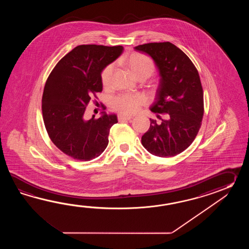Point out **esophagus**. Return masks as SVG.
<instances>
[{"mask_svg":"<svg viewBox=\"0 0 249 249\" xmlns=\"http://www.w3.org/2000/svg\"><path fill=\"white\" fill-rule=\"evenodd\" d=\"M132 118V117H130V116H124V115H118V116H117V119H118V121H128V120H131Z\"/></svg>","mask_w":249,"mask_h":249,"instance_id":"esophagus-1","label":"esophagus"}]
</instances>
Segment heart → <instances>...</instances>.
<instances>
[{"label":"heart","mask_w":249,"mask_h":249,"mask_svg":"<svg viewBox=\"0 0 249 249\" xmlns=\"http://www.w3.org/2000/svg\"><path fill=\"white\" fill-rule=\"evenodd\" d=\"M123 63L136 79H147L155 70L153 60L147 55L134 53L124 58ZM114 64H108L102 69L101 84L108 87L111 84L114 73ZM146 97L142 93H124L117 96L112 101V107L116 111L124 115H132L139 111L141 107L146 103Z\"/></svg>","instance_id":"1"}]
</instances>
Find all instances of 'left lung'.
Instances as JSON below:
<instances>
[{
    "label": "left lung",
    "mask_w": 249,
    "mask_h": 249,
    "mask_svg": "<svg viewBox=\"0 0 249 249\" xmlns=\"http://www.w3.org/2000/svg\"><path fill=\"white\" fill-rule=\"evenodd\" d=\"M134 49L153 58L161 75L156 101L150 107L161 122L150 118L142 143L157 157H174L193 142L201 126L204 93L197 69L170 42H149Z\"/></svg>",
    "instance_id": "obj_1"
}]
</instances>
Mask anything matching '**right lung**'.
<instances>
[{
	"instance_id": "right-lung-1",
	"label": "right lung",
	"mask_w": 249,
	"mask_h": 249,
	"mask_svg": "<svg viewBox=\"0 0 249 249\" xmlns=\"http://www.w3.org/2000/svg\"><path fill=\"white\" fill-rule=\"evenodd\" d=\"M123 51L120 45H78L58 61L48 76L42 99L44 125L53 144L72 159L90 161L108 144L117 116L103 112L99 118L93 116L85 120L84 115L90 99L102 91V69Z\"/></svg>"
}]
</instances>
